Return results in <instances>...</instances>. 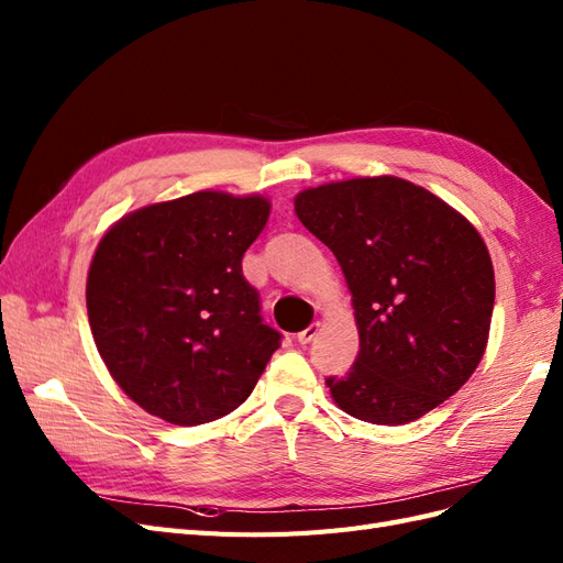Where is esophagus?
I'll return each mask as SVG.
<instances>
[{
  "label": "esophagus",
  "instance_id": "34e87169",
  "mask_svg": "<svg viewBox=\"0 0 563 563\" xmlns=\"http://www.w3.org/2000/svg\"><path fill=\"white\" fill-rule=\"evenodd\" d=\"M319 333V323H310L308 329H302L300 333H298V343L300 345H308V343H312V338Z\"/></svg>",
  "mask_w": 563,
  "mask_h": 563
}]
</instances>
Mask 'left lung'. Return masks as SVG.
<instances>
[{"label": "left lung", "instance_id": "1", "mask_svg": "<svg viewBox=\"0 0 563 563\" xmlns=\"http://www.w3.org/2000/svg\"><path fill=\"white\" fill-rule=\"evenodd\" d=\"M296 213L338 258L352 294L360 354L331 376L352 418L406 424L479 366L496 300L490 255L467 218L395 176L302 190Z\"/></svg>", "mask_w": 563, "mask_h": 563}]
</instances>
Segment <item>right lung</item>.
Segmentation results:
<instances>
[{"instance_id": "add662e5", "label": "right lung", "mask_w": 563, "mask_h": 563, "mask_svg": "<svg viewBox=\"0 0 563 563\" xmlns=\"http://www.w3.org/2000/svg\"><path fill=\"white\" fill-rule=\"evenodd\" d=\"M267 216L265 197L207 190L133 211L100 240L87 279L91 333L147 413L183 428L228 416L282 345L242 275Z\"/></svg>"}]
</instances>
